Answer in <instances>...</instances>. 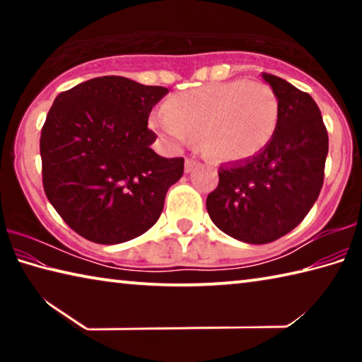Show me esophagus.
Masks as SVG:
<instances>
[{"label":"esophagus","instance_id":"obj_1","mask_svg":"<svg viewBox=\"0 0 362 362\" xmlns=\"http://www.w3.org/2000/svg\"><path fill=\"white\" fill-rule=\"evenodd\" d=\"M198 166H199V163L196 161V159H193V158H187L185 159V173L187 174L192 173V170H194Z\"/></svg>","mask_w":362,"mask_h":362}]
</instances>
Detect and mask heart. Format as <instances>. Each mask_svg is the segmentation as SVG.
Listing matches in <instances>:
<instances>
[{
  "instance_id": "1",
  "label": "heart",
  "mask_w": 362,
  "mask_h": 362,
  "mask_svg": "<svg viewBox=\"0 0 362 362\" xmlns=\"http://www.w3.org/2000/svg\"><path fill=\"white\" fill-rule=\"evenodd\" d=\"M279 124V100L265 83L233 79L177 94L151 116L153 129L173 146L199 139L212 158L241 161L272 142Z\"/></svg>"
}]
</instances>
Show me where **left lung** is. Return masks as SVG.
<instances>
[{
	"label": "left lung",
	"instance_id": "1",
	"mask_svg": "<svg viewBox=\"0 0 362 362\" xmlns=\"http://www.w3.org/2000/svg\"><path fill=\"white\" fill-rule=\"evenodd\" d=\"M279 100V124L252 158L220 166L206 207L217 228L249 244H267L302 222L316 203L329 151L327 129L313 97L262 73Z\"/></svg>",
	"mask_w": 362,
	"mask_h": 362
}]
</instances>
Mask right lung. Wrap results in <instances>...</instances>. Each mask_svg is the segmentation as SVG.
<instances>
[{
    "mask_svg": "<svg viewBox=\"0 0 362 362\" xmlns=\"http://www.w3.org/2000/svg\"><path fill=\"white\" fill-rule=\"evenodd\" d=\"M169 93L124 76H100L59 94L41 131L42 187L86 240L119 244L158 222L183 158L150 148L151 108Z\"/></svg>",
    "mask_w": 362,
    "mask_h": 362,
    "instance_id": "add662e5",
    "label": "right lung"
}]
</instances>
